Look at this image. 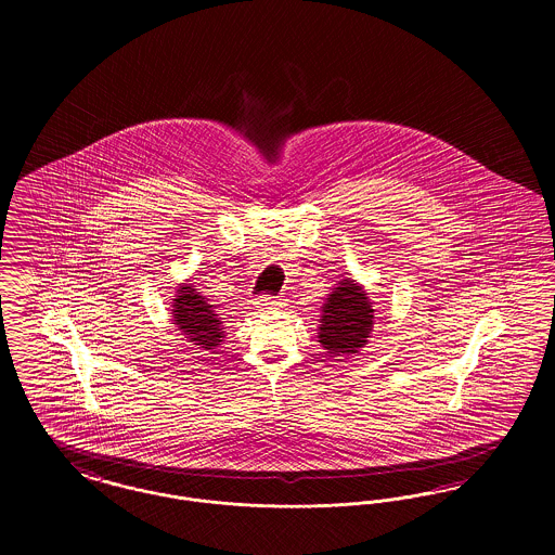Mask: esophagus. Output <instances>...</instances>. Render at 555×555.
<instances>
[{"mask_svg":"<svg viewBox=\"0 0 555 555\" xmlns=\"http://www.w3.org/2000/svg\"><path fill=\"white\" fill-rule=\"evenodd\" d=\"M285 306V299H272V297H260L256 301V308L260 312H270V310H281Z\"/></svg>","mask_w":555,"mask_h":555,"instance_id":"esophagus-1","label":"esophagus"}]
</instances>
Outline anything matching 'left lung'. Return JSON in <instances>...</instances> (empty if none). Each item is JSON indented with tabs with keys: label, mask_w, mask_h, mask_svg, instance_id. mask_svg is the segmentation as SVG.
I'll use <instances>...</instances> for the list:
<instances>
[{
	"label": "left lung",
	"mask_w": 555,
	"mask_h": 555,
	"mask_svg": "<svg viewBox=\"0 0 555 555\" xmlns=\"http://www.w3.org/2000/svg\"><path fill=\"white\" fill-rule=\"evenodd\" d=\"M318 344L331 358H353L369 344L374 328V306L366 289L345 276L326 295L318 320Z\"/></svg>",
	"instance_id": "obj_1"
}]
</instances>
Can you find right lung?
Segmentation results:
<instances>
[{"mask_svg": "<svg viewBox=\"0 0 555 555\" xmlns=\"http://www.w3.org/2000/svg\"><path fill=\"white\" fill-rule=\"evenodd\" d=\"M170 320L177 331L185 337V341L197 349L211 351L224 341V324L220 314H216L210 299L195 289L193 283H183L175 291Z\"/></svg>", "mask_w": 555, "mask_h": 555, "instance_id": "obj_1", "label": "right lung"}]
</instances>
